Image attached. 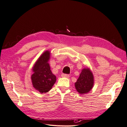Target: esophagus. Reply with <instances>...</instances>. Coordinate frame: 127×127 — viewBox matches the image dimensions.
Instances as JSON below:
<instances>
[{
	"instance_id": "34e87169",
	"label": "esophagus",
	"mask_w": 127,
	"mask_h": 127,
	"mask_svg": "<svg viewBox=\"0 0 127 127\" xmlns=\"http://www.w3.org/2000/svg\"><path fill=\"white\" fill-rule=\"evenodd\" d=\"M61 77L62 78H68L69 77V75L68 74H63L61 75Z\"/></svg>"
}]
</instances>
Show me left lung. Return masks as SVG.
<instances>
[{
  "label": "left lung",
  "mask_w": 127,
  "mask_h": 127,
  "mask_svg": "<svg viewBox=\"0 0 127 127\" xmlns=\"http://www.w3.org/2000/svg\"><path fill=\"white\" fill-rule=\"evenodd\" d=\"M94 78L91 69L86 67L82 69L79 78L75 83L76 90L80 94H87L94 87Z\"/></svg>",
  "instance_id": "8db88e82"
}]
</instances>
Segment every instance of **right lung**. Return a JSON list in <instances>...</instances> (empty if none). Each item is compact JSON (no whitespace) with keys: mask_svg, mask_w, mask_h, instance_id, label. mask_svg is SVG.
<instances>
[{"mask_svg":"<svg viewBox=\"0 0 127 127\" xmlns=\"http://www.w3.org/2000/svg\"><path fill=\"white\" fill-rule=\"evenodd\" d=\"M50 57L51 52L45 51L36 61L32 68L33 73L31 78L33 87L41 94L50 91L57 80L48 63Z\"/></svg>","mask_w":127,"mask_h":127,"instance_id":"add662e5","label":"right lung"}]
</instances>
